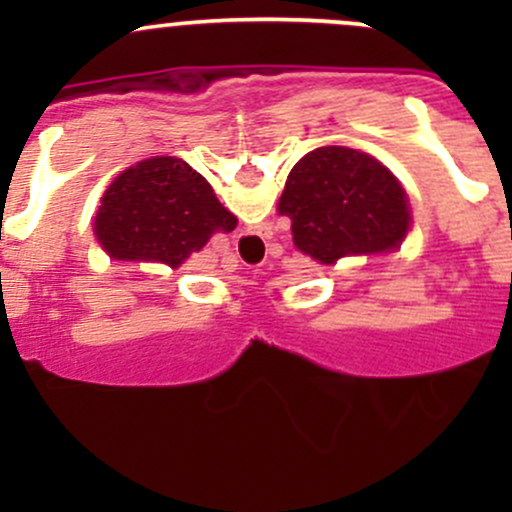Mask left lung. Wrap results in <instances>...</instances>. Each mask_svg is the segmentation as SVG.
<instances>
[{"instance_id": "obj_1", "label": "left lung", "mask_w": 512, "mask_h": 512, "mask_svg": "<svg viewBox=\"0 0 512 512\" xmlns=\"http://www.w3.org/2000/svg\"><path fill=\"white\" fill-rule=\"evenodd\" d=\"M277 210L292 220L297 250L322 265L396 250L411 223L399 180L379 160L344 146L317 148L299 160Z\"/></svg>"}]
</instances>
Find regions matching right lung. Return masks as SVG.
Returning a JSON list of instances; mask_svg holds the SVG:
<instances>
[{"instance_id": "add662e5", "label": "right lung", "mask_w": 512, "mask_h": 512, "mask_svg": "<svg viewBox=\"0 0 512 512\" xmlns=\"http://www.w3.org/2000/svg\"><path fill=\"white\" fill-rule=\"evenodd\" d=\"M237 220L208 180L180 158L156 156L123 170L101 198L96 235L116 260H156L180 267L218 230Z\"/></svg>"}]
</instances>
